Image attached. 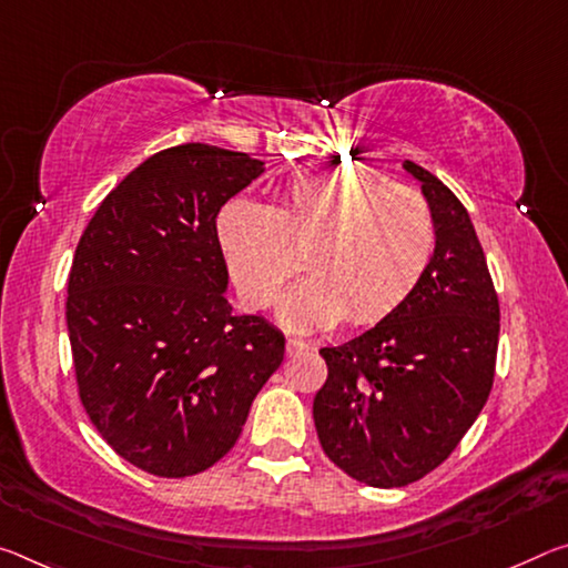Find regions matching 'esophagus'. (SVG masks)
Returning a JSON list of instances; mask_svg holds the SVG:
<instances>
[{
    "label": "esophagus",
    "instance_id": "esophagus-1",
    "mask_svg": "<svg viewBox=\"0 0 568 568\" xmlns=\"http://www.w3.org/2000/svg\"><path fill=\"white\" fill-rule=\"evenodd\" d=\"M305 348H308V346H305L303 341H298V338H287L285 341V354L287 356H298V354H303Z\"/></svg>",
    "mask_w": 568,
    "mask_h": 568
}]
</instances>
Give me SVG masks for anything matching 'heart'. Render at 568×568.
I'll return each mask as SVG.
<instances>
[{"instance_id":"1","label":"heart","mask_w":568,"mask_h":568,"mask_svg":"<svg viewBox=\"0 0 568 568\" xmlns=\"http://www.w3.org/2000/svg\"><path fill=\"white\" fill-rule=\"evenodd\" d=\"M232 283L252 308H267L303 263L281 318L291 328L368 326L417 291L437 250V222L417 189L386 184L362 166L293 171L277 204L232 200L217 217Z\"/></svg>"}]
</instances>
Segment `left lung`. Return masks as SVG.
<instances>
[{
	"label": "left lung",
	"instance_id": "8db88e82",
	"mask_svg": "<svg viewBox=\"0 0 568 568\" xmlns=\"http://www.w3.org/2000/svg\"><path fill=\"white\" fill-rule=\"evenodd\" d=\"M437 250L397 311L362 336L321 348L328 379L313 399L323 453L372 488H402L443 465L488 402L500 305L463 202L427 169Z\"/></svg>",
	"mask_w": 568,
	"mask_h": 568
}]
</instances>
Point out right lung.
Listing matches in <instances>:
<instances>
[{
    "mask_svg": "<svg viewBox=\"0 0 568 568\" xmlns=\"http://www.w3.org/2000/svg\"><path fill=\"white\" fill-rule=\"evenodd\" d=\"M265 171L240 151L182 143L149 156L98 206L68 277L80 402L125 463L186 478L235 447L285 336L232 316L217 240L224 202Z\"/></svg>",
    "mask_w": 568,
    "mask_h": 568,
    "instance_id": "add662e5",
    "label": "right lung"
}]
</instances>
